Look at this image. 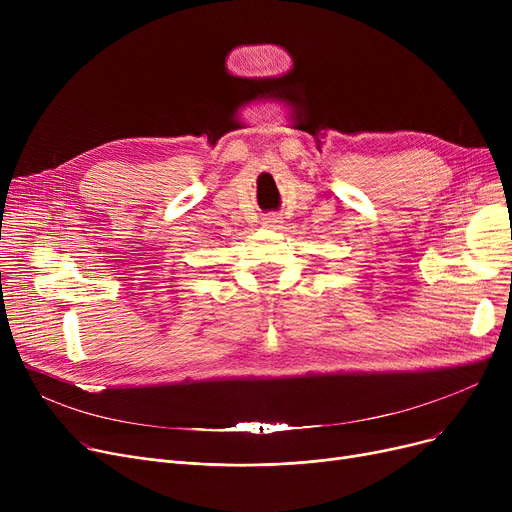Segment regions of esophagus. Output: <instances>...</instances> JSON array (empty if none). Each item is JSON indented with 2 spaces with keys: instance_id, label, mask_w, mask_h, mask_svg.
Wrapping results in <instances>:
<instances>
[{
  "instance_id": "esophagus-1",
  "label": "esophagus",
  "mask_w": 512,
  "mask_h": 512,
  "mask_svg": "<svg viewBox=\"0 0 512 512\" xmlns=\"http://www.w3.org/2000/svg\"><path fill=\"white\" fill-rule=\"evenodd\" d=\"M280 224H282V218H280V215H276V213H267L265 218H263V226H265V228L278 230V228H280Z\"/></svg>"
}]
</instances>
